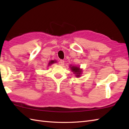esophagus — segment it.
<instances>
[{
    "label": "esophagus",
    "mask_w": 129,
    "mask_h": 129,
    "mask_svg": "<svg viewBox=\"0 0 129 129\" xmlns=\"http://www.w3.org/2000/svg\"><path fill=\"white\" fill-rule=\"evenodd\" d=\"M59 64L60 65H61V66H62V65H64V60H60V61H59Z\"/></svg>",
    "instance_id": "34e87169"
}]
</instances>
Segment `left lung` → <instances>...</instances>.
<instances>
[{
	"label": "left lung",
	"instance_id": "obj_1",
	"mask_svg": "<svg viewBox=\"0 0 129 129\" xmlns=\"http://www.w3.org/2000/svg\"><path fill=\"white\" fill-rule=\"evenodd\" d=\"M70 66H72V65H70ZM70 67L71 70H72L74 74H75L76 77H80L82 74V70L80 69V68L75 66H72V67Z\"/></svg>",
	"mask_w": 129,
	"mask_h": 129
}]
</instances>
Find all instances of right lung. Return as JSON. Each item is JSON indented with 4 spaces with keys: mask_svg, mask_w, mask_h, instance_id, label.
<instances>
[{
    "mask_svg": "<svg viewBox=\"0 0 129 129\" xmlns=\"http://www.w3.org/2000/svg\"><path fill=\"white\" fill-rule=\"evenodd\" d=\"M55 62H56V61H55V60H51V61L49 62L48 66H49V65H51V64H53V63Z\"/></svg>",
    "mask_w": 129,
    "mask_h": 129,
    "instance_id": "obj_1",
    "label": "right lung"
}]
</instances>
